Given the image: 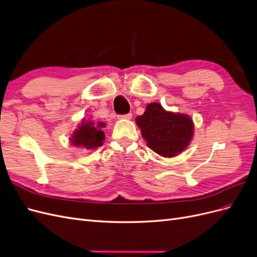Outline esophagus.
I'll return each instance as SVG.
<instances>
[{
  "mask_svg": "<svg viewBox=\"0 0 257 257\" xmlns=\"http://www.w3.org/2000/svg\"><path fill=\"white\" fill-rule=\"evenodd\" d=\"M118 118H119V119L130 120V119H132V113L128 112V113H126V114H120V115H118Z\"/></svg>",
  "mask_w": 257,
  "mask_h": 257,
  "instance_id": "1",
  "label": "esophagus"
}]
</instances>
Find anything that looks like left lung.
Returning <instances> with one entry per match:
<instances>
[{"label": "left lung", "mask_w": 257, "mask_h": 257, "mask_svg": "<svg viewBox=\"0 0 257 257\" xmlns=\"http://www.w3.org/2000/svg\"><path fill=\"white\" fill-rule=\"evenodd\" d=\"M136 123L142 130L147 146L165 158L182 152L193 136V122L188 115L166 111L158 103L147 106Z\"/></svg>", "instance_id": "left-lung-1"}]
</instances>
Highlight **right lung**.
Segmentation results:
<instances>
[{"mask_svg":"<svg viewBox=\"0 0 257 257\" xmlns=\"http://www.w3.org/2000/svg\"><path fill=\"white\" fill-rule=\"evenodd\" d=\"M104 126L105 124L103 122H83L78 130H76L71 142L77 147L81 146L85 149H95L103 145L105 133L102 128Z\"/></svg>","mask_w":257,"mask_h":257,"instance_id":"obj_1","label":"right lung"}]
</instances>
